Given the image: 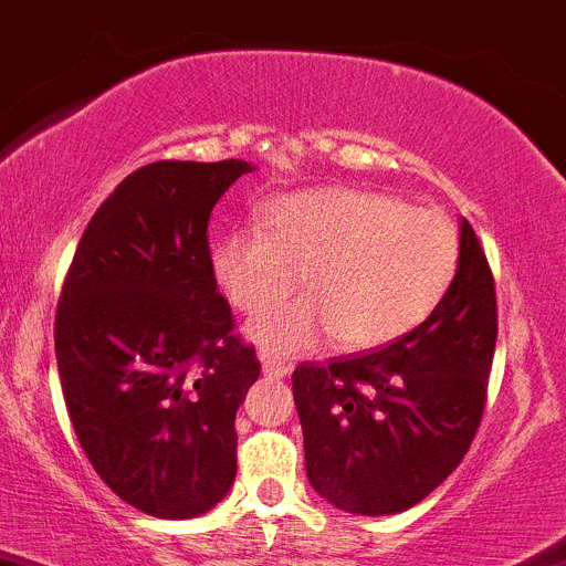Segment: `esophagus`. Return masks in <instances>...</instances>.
I'll return each mask as SVG.
<instances>
[{"label": "esophagus", "instance_id": "esophagus-1", "mask_svg": "<svg viewBox=\"0 0 566 566\" xmlns=\"http://www.w3.org/2000/svg\"><path fill=\"white\" fill-rule=\"evenodd\" d=\"M261 368H264V373L270 378H285L291 373V368L289 365H281V363H275V359L272 357H266V354H261Z\"/></svg>", "mask_w": 566, "mask_h": 566}]
</instances>
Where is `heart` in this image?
<instances>
[{
    "label": "heart",
    "mask_w": 566,
    "mask_h": 566,
    "mask_svg": "<svg viewBox=\"0 0 566 566\" xmlns=\"http://www.w3.org/2000/svg\"><path fill=\"white\" fill-rule=\"evenodd\" d=\"M460 261L455 223L389 193L313 188L272 198L259 229H234L209 248L226 300L259 313L248 324L266 354H302L326 335L346 352L387 346L417 329L450 291Z\"/></svg>",
    "instance_id": "obj_1"
}]
</instances>
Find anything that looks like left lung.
Instances as JSON below:
<instances>
[{
	"label": "left lung",
	"instance_id": "8db88e82",
	"mask_svg": "<svg viewBox=\"0 0 566 566\" xmlns=\"http://www.w3.org/2000/svg\"><path fill=\"white\" fill-rule=\"evenodd\" d=\"M496 332L491 266L460 218L455 281L417 329L291 376L316 493L354 515H395L433 493L480 428Z\"/></svg>",
	"mask_w": 566,
	"mask_h": 566
}]
</instances>
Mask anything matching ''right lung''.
<instances>
[{"mask_svg":"<svg viewBox=\"0 0 566 566\" xmlns=\"http://www.w3.org/2000/svg\"><path fill=\"white\" fill-rule=\"evenodd\" d=\"M248 171L244 160L133 171L90 220L62 289L70 422L101 480L153 517H198L234 485V419L261 365L231 335L207 226Z\"/></svg>","mask_w":566,"mask_h":566,"instance_id":"1","label":"right lung"}]
</instances>
